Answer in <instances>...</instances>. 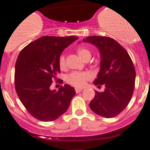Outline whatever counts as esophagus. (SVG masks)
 Listing matches in <instances>:
<instances>
[{
  "label": "esophagus",
  "mask_w": 150,
  "mask_h": 150,
  "mask_svg": "<svg viewBox=\"0 0 150 150\" xmlns=\"http://www.w3.org/2000/svg\"><path fill=\"white\" fill-rule=\"evenodd\" d=\"M82 90H83V88H77V87L75 88V91H76V92L77 93V94H78V93H79V92H81Z\"/></svg>",
  "instance_id": "1"
}]
</instances>
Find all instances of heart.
<instances>
[{"mask_svg": "<svg viewBox=\"0 0 150 150\" xmlns=\"http://www.w3.org/2000/svg\"><path fill=\"white\" fill-rule=\"evenodd\" d=\"M77 54L83 61L89 60L91 53L88 48L85 46H79L76 49ZM59 65L62 69L67 67L66 57L64 55H61L59 59ZM91 78V74L87 71H74L69 74L67 76V81L69 84L76 87H82L86 84V81Z\"/></svg>", "mask_w": 150, "mask_h": 150, "instance_id": "1", "label": "heart"}]
</instances>
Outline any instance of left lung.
Returning <instances> with one entry per match:
<instances>
[{"label": "left lung", "instance_id": "1", "mask_svg": "<svg viewBox=\"0 0 150 150\" xmlns=\"http://www.w3.org/2000/svg\"><path fill=\"white\" fill-rule=\"evenodd\" d=\"M83 42L92 43L99 49L100 70L94 83L105 86L103 92L95 91L89 107L98 115L112 118L127 107L132 96L136 78L133 62L126 50L112 38L88 36Z\"/></svg>", "mask_w": 150, "mask_h": 150}]
</instances>
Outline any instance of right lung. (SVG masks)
Here are the masks:
<instances>
[{
  "label": "right lung",
  "instance_id": "obj_1",
  "mask_svg": "<svg viewBox=\"0 0 150 150\" xmlns=\"http://www.w3.org/2000/svg\"><path fill=\"white\" fill-rule=\"evenodd\" d=\"M79 37L42 36L21 50L16 63L15 87L21 101L34 118L56 120L65 113L76 94L69 84L50 88L60 72L59 59L64 49ZM59 83H62V80Z\"/></svg>",
  "mask_w": 150,
  "mask_h": 150
}]
</instances>
